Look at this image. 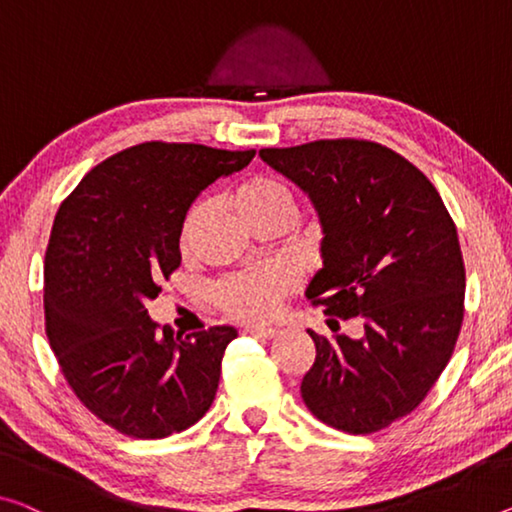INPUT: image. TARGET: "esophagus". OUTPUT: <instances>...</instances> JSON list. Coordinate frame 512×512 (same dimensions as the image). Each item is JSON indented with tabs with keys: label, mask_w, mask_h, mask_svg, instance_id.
<instances>
[{
	"label": "esophagus",
	"mask_w": 512,
	"mask_h": 512,
	"mask_svg": "<svg viewBox=\"0 0 512 512\" xmlns=\"http://www.w3.org/2000/svg\"><path fill=\"white\" fill-rule=\"evenodd\" d=\"M247 336H254V338H263V341H272V338L279 336V329H245Z\"/></svg>",
	"instance_id": "esophagus-1"
}]
</instances>
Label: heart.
<instances>
[{
    "label": "heart",
    "mask_w": 512,
    "mask_h": 512,
    "mask_svg": "<svg viewBox=\"0 0 512 512\" xmlns=\"http://www.w3.org/2000/svg\"><path fill=\"white\" fill-rule=\"evenodd\" d=\"M235 208L247 222L261 224L267 219H293L295 199L290 187L274 176H254L235 192ZM203 203L187 212L183 224V240L190 238L203 217ZM295 288V274L286 267H263L224 277L215 283L212 295L229 316L245 322H265L277 313L283 295Z\"/></svg>",
    "instance_id": "obj_1"
}]
</instances>
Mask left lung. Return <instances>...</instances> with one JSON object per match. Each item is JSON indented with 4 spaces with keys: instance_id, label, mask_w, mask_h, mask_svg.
Returning <instances> with one entry per match:
<instances>
[{
    "instance_id": "obj_1",
    "label": "left lung",
    "mask_w": 512,
    "mask_h": 512,
    "mask_svg": "<svg viewBox=\"0 0 512 512\" xmlns=\"http://www.w3.org/2000/svg\"><path fill=\"white\" fill-rule=\"evenodd\" d=\"M258 155L318 212L322 267L306 297L332 320L364 325L361 338L334 341L309 329L316 361L304 403L350 435L387 428L421 405L458 341L465 263L453 219L435 185L375 141L320 139Z\"/></svg>"
}]
</instances>
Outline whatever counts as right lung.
I'll list each match as a JSON object with an SVG mask.
<instances>
[{"instance_id": "1", "label": "right lung", "mask_w": 512, "mask_h": 512, "mask_svg": "<svg viewBox=\"0 0 512 512\" xmlns=\"http://www.w3.org/2000/svg\"><path fill=\"white\" fill-rule=\"evenodd\" d=\"M254 155L146 141L100 162L59 206L45 251V332L75 396L123 435L169 437L215 400L238 332L178 338L157 329L146 302L178 270L192 201Z\"/></svg>"}]
</instances>
